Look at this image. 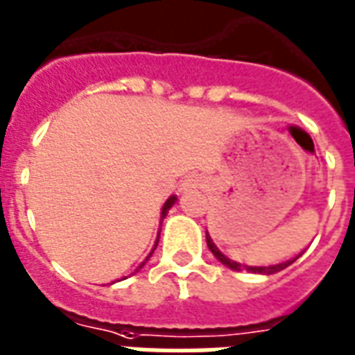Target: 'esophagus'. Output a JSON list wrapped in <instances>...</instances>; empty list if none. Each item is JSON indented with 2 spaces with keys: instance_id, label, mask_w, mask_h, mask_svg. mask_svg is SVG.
I'll return each mask as SVG.
<instances>
[{
  "instance_id": "1",
  "label": "esophagus",
  "mask_w": 355,
  "mask_h": 355,
  "mask_svg": "<svg viewBox=\"0 0 355 355\" xmlns=\"http://www.w3.org/2000/svg\"><path fill=\"white\" fill-rule=\"evenodd\" d=\"M207 186V180L201 177V175H189L186 180L182 182V189H199V188H205Z\"/></svg>"
}]
</instances>
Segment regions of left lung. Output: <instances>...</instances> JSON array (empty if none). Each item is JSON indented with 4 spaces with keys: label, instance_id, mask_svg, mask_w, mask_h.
Segmentation results:
<instances>
[{
    "label": "left lung",
    "instance_id": "1",
    "mask_svg": "<svg viewBox=\"0 0 355 355\" xmlns=\"http://www.w3.org/2000/svg\"><path fill=\"white\" fill-rule=\"evenodd\" d=\"M207 245L208 250L212 251V255L218 259V261L221 262V264H225L227 268H231V270H236V272H240V270H248V272H251V274H262V275H272V274H277V272H281V270H285L286 266H291L292 262L296 261V259H300V257L304 255V251L302 253H297L296 257H292V259H288V261H281L277 262V264H264V266H250V264H240V262L232 261V259H229V257H225L223 253H221L220 250H218V245L212 242V238H210V234L207 232Z\"/></svg>",
    "mask_w": 355,
    "mask_h": 355
}]
</instances>
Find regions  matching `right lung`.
<instances>
[{
    "instance_id": "obj_1",
    "label": "right lung",
    "mask_w": 355,
    "mask_h": 355,
    "mask_svg": "<svg viewBox=\"0 0 355 355\" xmlns=\"http://www.w3.org/2000/svg\"><path fill=\"white\" fill-rule=\"evenodd\" d=\"M175 202H177V196H171V197H169V199H167L166 202H164V207H162V212H159V223H162V221H164V218H166L167 212H169V208H171L173 205H175ZM158 240H159V232H158V238H156V242H154L153 251L156 250V245H158ZM153 251H150V253H148L147 259H145V261H143L141 264H139V266L135 268V272H139V270H141V268L145 266V262H147L148 259H150V255H153ZM135 272H134V274H135ZM123 279H126V277H123ZM117 281H119V279H117ZM113 283H115V281H113ZM113 283H112V285H113Z\"/></svg>"
}]
</instances>
